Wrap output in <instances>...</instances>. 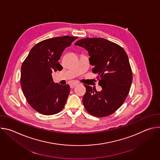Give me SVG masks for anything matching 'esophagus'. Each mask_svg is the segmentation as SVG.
Here are the masks:
<instances>
[{"label": "esophagus", "instance_id": "1", "mask_svg": "<svg viewBox=\"0 0 160 160\" xmlns=\"http://www.w3.org/2000/svg\"><path fill=\"white\" fill-rule=\"evenodd\" d=\"M77 85H78L77 83H71L70 84V86L71 88H74V87H76Z\"/></svg>", "mask_w": 160, "mask_h": 160}]
</instances>
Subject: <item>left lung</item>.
Wrapping results in <instances>:
<instances>
[{"instance_id": "1", "label": "left lung", "mask_w": 160, "mask_h": 160, "mask_svg": "<svg viewBox=\"0 0 160 160\" xmlns=\"http://www.w3.org/2000/svg\"><path fill=\"white\" fill-rule=\"evenodd\" d=\"M75 45L84 48L90 56L92 72L98 75L102 90L85 85L83 103L88 113L104 117L116 111L127 98L132 82L128 56L118 44L102 38H85Z\"/></svg>"}]
</instances>
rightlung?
<instances>
[{"label":"right lung","instance_id":"right-lung-1","mask_svg":"<svg viewBox=\"0 0 160 160\" xmlns=\"http://www.w3.org/2000/svg\"><path fill=\"white\" fill-rule=\"evenodd\" d=\"M77 38L63 36L43 40L30 50L22 64V92L29 104L42 115H54L65 105L70 85L54 83L52 73L62 69L58 61L64 50Z\"/></svg>","mask_w":160,"mask_h":160}]
</instances>
